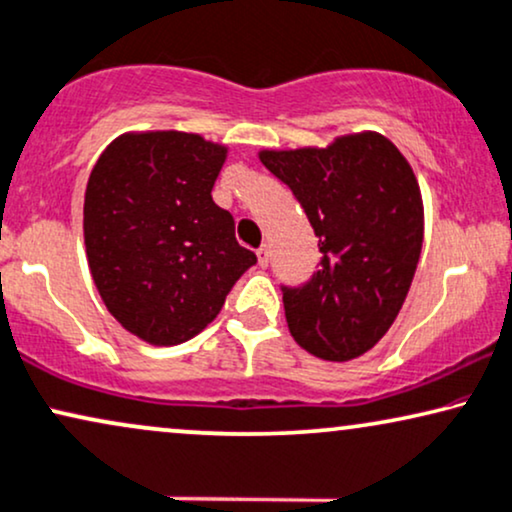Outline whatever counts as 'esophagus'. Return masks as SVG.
<instances>
[{
    "label": "esophagus",
    "instance_id": "obj_1",
    "mask_svg": "<svg viewBox=\"0 0 512 512\" xmlns=\"http://www.w3.org/2000/svg\"><path fill=\"white\" fill-rule=\"evenodd\" d=\"M257 262H260V267H267V264H269V248H267V245L257 248Z\"/></svg>",
    "mask_w": 512,
    "mask_h": 512
}]
</instances>
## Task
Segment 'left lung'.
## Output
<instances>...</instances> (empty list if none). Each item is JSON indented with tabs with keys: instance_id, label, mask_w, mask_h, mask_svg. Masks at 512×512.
<instances>
[{
	"instance_id": "left-lung-1",
	"label": "left lung",
	"mask_w": 512,
	"mask_h": 512,
	"mask_svg": "<svg viewBox=\"0 0 512 512\" xmlns=\"http://www.w3.org/2000/svg\"><path fill=\"white\" fill-rule=\"evenodd\" d=\"M260 160L293 191L319 236V269L302 286H281L290 335L319 359L359 357L390 331L416 274L423 245L416 174L375 132L328 148L262 151Z\"/></svg>"
}]
</instances>
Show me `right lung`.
I'll return each mask as SVG.
<instances>
[{
    "label": "right lung",
    "mask_w": 512,
    "mask_h": 512,
    "mask_svg": "<svg viewBox=\"0 0 512 512\" xmlns=\"http://www.w3.org/2000/svg\"><path fill=\"white\" fill-rule=\"evenodd\" d=\"M226 148L186 132L122 134L84 191V245L103 304L151 345H179L215 319L257 262L212 200Z\"/></svg>",
    "instance_id": "right-lung-1"
}]
</instances>
